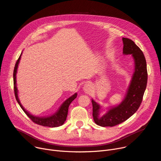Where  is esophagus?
<instances>
[{"label":"esophagus","instance_id":"obj_1","mask_svg":"<svg viewBox=\"0 0 161 161\" xmlns=\"http://www.w3.org/2000/svg\"><path fill=\"white\" fill-rule=\"evenodd\" d=\"M83 90L85 93L86 94H90L91 92V91L92 90V86L91 84L90 83H87L86 85H85V86H83Z\"/></svg>","mask_w":161,"mask_h":161}]
</instances>
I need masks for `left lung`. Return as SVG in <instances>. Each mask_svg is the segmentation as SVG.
Wrapping results in <instances>:
<instances>
[{
	"label": "left lung",
	"mask_w": 161,
	"mask_h": 161,
	"mask_svg": "<svg viewBox=\"0 0 161 161\" xmlns=\"http://www.w3.org/2000/svg\"><path fill=\"white\" fill-rule=\"evenodd\" d=\"M122 41L123 53L132 56L135 71L124 100L118 106L109 109L106 114L100 116V105L93 99L92 100L94 120L97 125L101 127L117 125L130 117L140 106L147 87L148 74L147 62L143 52L131 39L123 37Z\"/></svg>",
	"instance_id": "obj_1"
}]
</instances>
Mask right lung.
<instances>
[{"mask_svg":"<svg viewBox=\"0 0 161 161\" xmlns=\"http://www.w3.org/2000/svg\"><path fill=\"white\" fill-rule=\"evenodd\" d=\"M22 53H21L20 56L19 57L18 59L17 60L14 69V71H13V81H14V95L16 99L23 109L25 112V113L27 114V115L31 119V120L34 122L35 124H37L38 125L44 126V127H56L62 125L64 124L65 122L67 116V113H68V109L69 106L71 102L76 99L77 97V93H75L74 95H73L71 97L69 98H68L66 101H65L63 104L61 105V106L59 108L58 110L53 115L47 117H36L33 115V114H31L29 113L23 107L21 104L19 102V100L18 97V89L16 87V72H17V69L18 66V64L19 62V60L21 58V55Z\"/></svg>","mask_w":161,"mask_h":161,"instance_id":"right-lung-1","label":"right lung"}]
</instances>
